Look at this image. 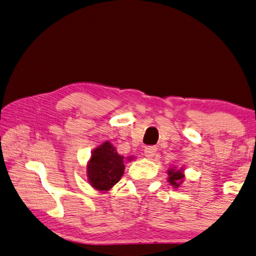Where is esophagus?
Returning a JSON list of instances; mask_svg holds the SVG:
<instances>
[{
	"label": "esophagus",
	"mask_w": 256,
	"mask_h": 256,
	"mask_svg": "<svg viewBox=\"0 0 256 256\" xmlns=\"http://www.w3.org/2000/svg\"><path fill=\"white\" fill-rule=\"evenodd\" d=\"M156 153V146H146L144 148V156L148 158V159H151V158L154 156Z\"/></svg>",
	"instance_id": "34e87169"
}]
</instances>
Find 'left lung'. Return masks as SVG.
<instances>
[{
  "instance_id": "obj_1",
  "label": "left lung",
  "mask_w": 256,
  "mask_h": 256,
  "mask_svg": "<svg viewBox=\"0 0 256 256\" xmlns=\"http://www.w3.org/2000/svg\"><path fill=\"white\" fill-rule=\"evenodd\" d=\"M182 179H184V174H181V171H176V170L169 171V181L174 187H178L179 184H181V181H182Z\"/></svg>"
}]
</instances>
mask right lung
I'll return each mask as SVG.
<instances>
[{
  "mask_svg": "<svg viewBox=\"0 0 256 256\" xmlns=\"http://www.w3.org/2000/svg\"><path fill=\"white\" fill-rule=\"evenodd\" d=\"M124 156H120L110 142H105L92 153L87 176L92 187L108 190L124 174Z\"/></svg>",
  "mask_w": 256,
  "mask_h": 256,
  "instance_id": "1",
  "label": "right lung"
}]
</instances>
